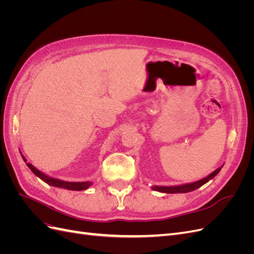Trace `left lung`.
Returning a JSON list of instances; mask_svg holds the SVG:
<instances>
[{
    "mask_svg": "<svg viewBox=\"0 0 254 254\" xmlns=\"http://www.w3.org/2000/svg\"><path fill=\"white\" fill-rule=\"evenodd\" d=\"M221 165L220 167H218L216 171H214L212 174H210L209 176H206L205 178L196 181V182H191V183H186V184H181V186H174V187H159V186H153L151 187V189L153 190L157 191H161V193H166V194H177V193H189V191L195 190L197 189H199L200 187H202L203 184H205L206 182H209L211 179H213L215 176H216L220 170L222 168Z\"/></svg>",
    "mask_w": 254,
    "mask_h": 254,
    "instance_id": "8db88e82",
    "label": "left lung"
}]
</instances>
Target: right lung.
Returning <instances> with one entry per match:
<instances>
[{
	"label": "right lung",
	"instance_id": "add662e5",
	"mask_svg": "<svg viewBox=\"0 0 254 254\" xmlns=\"http://www.w3.org/2000/svg\"><path fill=\"white\" fill-rule=\"evenodd\" d=\"M21 156L24 160V162L26 163V159L25 157L22 155V152L20 151ZM26 165L28 166V168L30 171H32L38 178H40L42 181H44L45 183H48L49 186L52 187H55V188H60V189H64V190H87L92 186V182L90 181H84V182H70V181H64V180H60L57 178H53V177H50L48 175H45L44 173L40 172L39 170H37V168L30 163H26Z\"/></svg>",
	"mask_w": 254,
	"mask_h": 254
}]
</instances>
